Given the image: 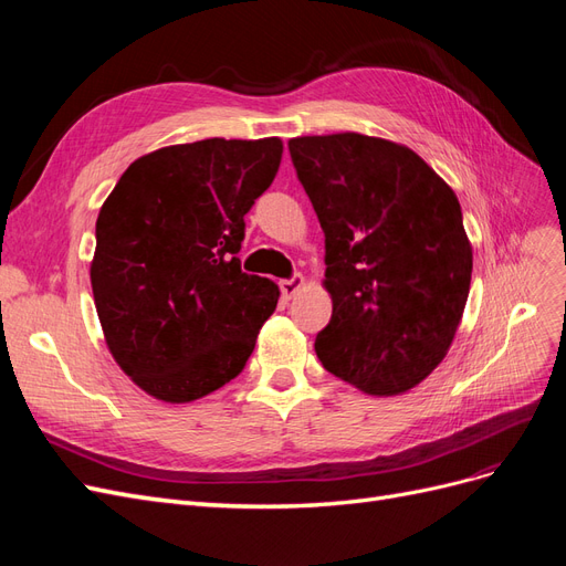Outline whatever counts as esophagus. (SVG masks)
Masks as SVG:
<instances>
[{
  "instance_id": "obj_1",
  "label": "esophagus",
  "mask_w": 566,
  "mask_h": 566,
  "mask_svg": "<svg viewBox=\"0 0 566 566\" xmlns=\"http://www.w3.org/2000/svg\"><path fill=\"white\" fill-rule=\"evenodd\" d=\"M302 287H304V279L300 276V273H297V276H293V279L281 281V293H283L285 300H293Z\"/></svg>"
}]
</instances>
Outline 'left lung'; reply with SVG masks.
I'll return each mask as SVG.
<instances>
[{"mask_svg":"<svg viewBox=\"0 0 566 566\" xmlns=\"http://www.w3.org/2000/svg\"><path fill=\"white\" fill-rule=\"evenodd\" d=\"M325 233L323 368L370 397L420 385L447 356L472 245L453 188L408 146L356 132L287 142Z\"/></svg>","mask_w":566,"mask_h":566,"instance_id":"1","label":"left lung"}]
</instances>
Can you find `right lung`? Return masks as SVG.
Returning <instances> with one entry per match:
<instances>
[{
	"instance_id": "add662e5",
	"label": "right lung",
	"mask_w": 566,
	"mask_h": 566,
	"mask_svg": "<svg viewBox=\"0 0 566 566\" xmlns=\"http://www.w3.org/2000/svg\"><path fill=\"white\" fill-rule=\"evenodd\" d=\"M283 142L202 139L134 160L96 219L92 290L106 345L134 385L188 403L245 368L279 285L241 271L245 214Z\"/></svg>"
}]
</instances>
